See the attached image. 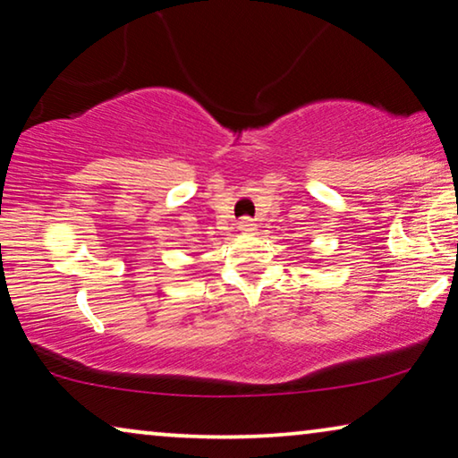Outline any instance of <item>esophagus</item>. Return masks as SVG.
Here are the masks:
<instances>
[{"label":"esophagus","instance_id":"1","mask_svg":"<svg viewBox=\"0 0 458 458\" xmlns=\"http://www.w3.org/2000/svg\"><path fill=\"white\" fill-rule=\"evenodd\" d=\"M237 227H240L242 233H254V231L258 229V225L251 221V218L245 216V218H242L240 223H237Z\"/></svg>","mask_w":458,"mask_h":458}]
</instances>
